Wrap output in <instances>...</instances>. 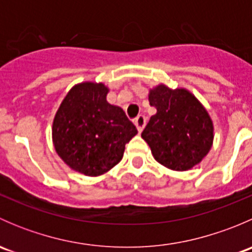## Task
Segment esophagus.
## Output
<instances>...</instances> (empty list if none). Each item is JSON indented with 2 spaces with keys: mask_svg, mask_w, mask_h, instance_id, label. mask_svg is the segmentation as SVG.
Here are the masks:
<instances>
[{
  "mask_svg": "<svg viewBox=\"0 0 252 252\" xmlns=\"http://www.w3.org/2000/svg\"><path fill=\"white\" fill-rule=\"evenodd\" d=\"M134 124L136 126L138 130L141 131L142 129H144L145 124H146V118H145V116H142V114H139V116L136 117L135 119H134Z\"/></svg>",
  "mask_w": 252,
  "mask_h": 252,
  "instance_id": "esophagus-1",
  "label": "esophagus"
}]
</instances>
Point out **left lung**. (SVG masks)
Listing matches in <instances>:
<instances>
[{"label":"left lung","mask_w":252,"mask_h":252,"mask_svg":"<svg viewBox=\"0 0 252 252\" xmlns=\"http://www.w3.org/2000/svg\"><path fill=\"white\" fill-rule=\"evenodd\" d=\"M150 105L157 113L141 136L155 159L173 171H187L200 163L213 141V124L204 106L185 89L158 85L150 91Z\"/></svg>","instance_id":"1"}]
</instances>
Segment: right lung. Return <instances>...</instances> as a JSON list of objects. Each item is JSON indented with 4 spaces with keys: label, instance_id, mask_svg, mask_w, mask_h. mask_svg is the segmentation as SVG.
<instances>
[{
    "label": "right lung",
    "instance_id": "obj_1",
    "mask_svg": "<svg viewBox=\"0 0 252 252\" xmlns=\"http://www.w3.org/2000/svg\"><path fill=\"white\" fill-rule=\"evenodd\" d=\"M107 93L103 84H78L53 119L52 139L58 156L89 177L106 173L119 163L126 144L138 134L124 111L107 102Z\"/></svg>",
    "mask_w": 252,
    "mask_h": 252
}]
</instances>
